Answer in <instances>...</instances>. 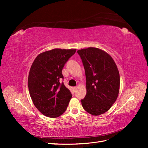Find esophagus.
Returning <instances> with one entry per match:
<instances>
[{"mask_svg":"<svg viewBox=\"0 0 148 148\" xmlns=\"http://www.w3.org/2000/svg\"><path fill=\"white\" fill-rule=\"evenodd\" d=\"M77 89V87H74V88H73V89H74L75 91Z\"/></svg>","mask_w":148,"mask_h":148,"instance_id":"obj_1","label":"esophagus"}]
</instances>
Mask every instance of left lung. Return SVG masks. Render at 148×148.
I'll list each match as a JSON object with an SVG mask.
<instances>
[{
	"mask_svg": "<svg viewBox=\"0 0 148 148\" xmlns=\"http://www.w3.org/2000/svg\"><path fill=\"white\" fill-rule=\"evenodd\" d=\"M77 52L86 79V95L81 100L82 106L92 115L104 114L114 104L119 93L117 66L109 53L100 49L90 47Z\"/></svg>",
	"mask_w": 148,
	"mask_h": 148,
	"instance_id": "obj_1",
	"label": "left lung"
}]
</instances>
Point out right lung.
I'll return each mask as SVG.
<instances>
[{
    "label": "right lung",
    "mask_w": 148,
    "mask_h": 148,
    "mask_svg": "<svg viewBox=\"0 0 148 148\" xmlns=\"http://www.w3.org/2000/svg\"><path fill=\"white\" fill-rule=\"evenodd\" d=\"M77 49H53L36 57L28 75L29 95L35 107L44 115L56 118L63 114L72 95L60 83L62 69Z\"/></svg>",
    "instance_id": "right-lung-1"
}]
</instances>
